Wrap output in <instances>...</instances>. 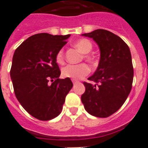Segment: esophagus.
Returning <instances> with one entry per match:
<instances>
[{
  "instance_id": "esophagus-1",
  "label": "esophagus",
  "mask_w": 148,
  "mask_h": 148,
  "mask_svg": "<svg viewBox=\"0 0 148 148\" xmlns=\"http://www.w3.org/2000/svg\"><path fill=\"white\" fill-rule=\"evenodd\" d=\"M73 84H75V83H77V82H78V81H76V80H74V79H73Z\"/></svg>"
}]
</instances>
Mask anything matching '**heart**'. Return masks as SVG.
<instances>
[{"mask_svg":"<svg viewBox=\"0 0 148 148\" xmlns=\"http://www.w3.org/2000/svg\"><path fill=\"white\" fill-rule=\"evenodd\" d=\"M74 47L76 48L82 54H85L84 56V59L87 60L88 62L94 64L95 61L94 56L88 55L90 51L92 49V44L90 40L85 38H82L78 40L73 44ZM56 61L58 64H63L64 61V53L62 49L58 51L56 56ZM90 69L87 64H80L78 65H66L61 70V74L65 78H70L73 79H80L89 74Z\"/></svg>","mask_w":148,"mask_h":148,"instance_id":"heart-1","label":"heart"}]
</instances>
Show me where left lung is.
Listing matches in <instances>:
<instances>
[{"label":"left lung","instance_id":"1","mask_svg":"<svg viewBox=\"0 0 148 148\" xmlns=\"http://www.w3.org/2000/svg\"><path fill=\"white\" fill-rule=\"evenodd\" d=\"M99 45L100 61L97 70L84 82L82 95L84 109L92 116L106 118L118 110L130 92L133 79L131 53L127 44L118 35L105 29L82 34Z\"/></svg>","mask_w":148,"mask_h":148}]
</instances>
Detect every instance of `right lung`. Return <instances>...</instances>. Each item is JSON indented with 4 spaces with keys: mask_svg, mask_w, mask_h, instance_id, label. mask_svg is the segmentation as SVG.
<instances>
[{
    "mask_svg": "<svg viewBox=\"0 0 148 148\" xmlns=\"http://www.w3.org/2000/svg\"><path fill=\"white\" fill-rule=\"evenodd\" d=\"M70 36L35 34L24 40L13 56L10 76L15 96L31 116L41 121L61 113L73 86L70 78H59L61 71L56 61Z\"/></svg>",
    "mask_w": 148,
    "mask_h": 148,
    "instance_id": "obj_1",
    "label": "right lung"
}]
</instances>
